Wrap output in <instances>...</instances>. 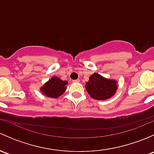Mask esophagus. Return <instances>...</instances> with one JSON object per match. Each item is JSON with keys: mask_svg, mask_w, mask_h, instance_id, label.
<instances>
[{"mask_svg": "<svg viewBox=\"0 0 154 154\" xmlns=\"http://www.w3.org/2000/svg\"><path fill=\"white\" fill-rule=\"evenodd\" d=\"M72 82L73 83H79V82H80V80H79V79H77V80H74Z\"/></svg>", "mask_w": 154, "mask_h": 154, "instance_id": "34e87169", "label": "esophagus"}]
</instances>
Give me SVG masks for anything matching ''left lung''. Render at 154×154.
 Returning a JSON list of instances; mask_svg holds the SVG:
<instances>
[{
  "mask_svg": "<svg viewBox=\"0 0 154 154\" xmlns=\"http://www.w3.org/2000/svg\"><path fill=\"white\" fill-rule=\"evenodd\" d=\"M117 80L108 79L97 73H94L86 83V89L90 97L97 100L111 98L117 91Z\"/></svg>",
  "mask_w": 154,
  "mask_h": 154,
  "instance_id": "obj_1",
  "label": "left lung"
}]
</instances>
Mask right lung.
<instances>
[{
    "label": "right lung",
    "mask_w": 154,
    "mask_h": 154,
    "mask_svg": "<svg viewBox=\"0 0 154 154\" xmlns=\"http://www.w3.org/2000/svg\"><path fill=\"white\" fill-rule=\"evenodd\" d=\"M68 81L62 80L57 76H53L40 88V91L46 97L51 98H58L66 91Z\"/></svg>",
    "instance_id": "obj_1"
}]
</instances>
